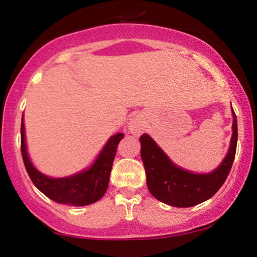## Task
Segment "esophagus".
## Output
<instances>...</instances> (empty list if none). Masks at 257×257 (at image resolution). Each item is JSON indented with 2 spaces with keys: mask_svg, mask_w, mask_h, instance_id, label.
<instances>
[{
  "mask_svg": "<svg viewBox=\"0 0 257 257\" xmlns=\"http://www.w3.org/2000/svg\"><path fill=\"white\" fill-rule=\"evenodd\" d=\"M130 130H131L132 133H140L142 131V120L138 118H133L131 121H130Z\"/></svg>",
  "mask_w": 257,
  "mask_h": 257,
  "instance_id": "34e87169",
  "label": "esophagus"
}]
</instances>
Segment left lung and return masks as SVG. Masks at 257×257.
I'll list each match as a JSON object with an SVG mask.
<instances>
[{
  "label": "left lung",
  "mask_w": 257,
  "mask_h": 257,
  "mask_svg": "<svg viewBox=\"0 0 257 257\" xmlns=\"http://www.w3.org/2000/svg\"><path fill=\"white\" fill-rule=\"evenodd\" d=\"M142 159L151 194L159 201L174 207L199 205L215 194L229 174L236 153L237 119L233 110V137L222 164L208 174H194L181 170L168 159L150 136L140 137Z\"/></svg>",
  "instance_id": "obj_1"
}]
</instances>
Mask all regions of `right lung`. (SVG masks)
Instances as JSON below:
<instances>
[{
	"label": "right lung",
	"instance_id": "1",
	"mask_svg": "<svg viewBox=\"0 0 257 257\" xmlns=\"http://www.w3.org/2000/svg\"><path fill=\"white\" fill-rule=\"evenodd\" d=\"M124 138L122 133L112 136L101 151L99 157L89 170L69 178L51 179L45 177L33 166L28 157L24 124H21V152L24 166L34 185L49 199L59 203H70L73 206H86L96 202L106 192L110 174L118 144Z\"/></svg>",
	"mask_w": 257,
	"mask_h": 257
}]
</instances>
